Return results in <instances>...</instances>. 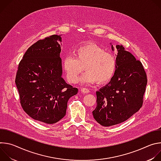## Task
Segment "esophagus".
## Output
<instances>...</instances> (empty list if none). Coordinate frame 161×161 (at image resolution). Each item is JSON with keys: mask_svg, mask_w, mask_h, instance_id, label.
Masks as SVG:
<instances>
[{"mask_svg": "<svg viewBox=\"0 0 161 161\" xmlns=\"http://www.w3.org/2000/svg\"><path fill=\"white\" fill-rule=\"evenodd\" d=\"M81 91L84 94H87V93H88L89 92H90L88 88H81Z\"/></svg>", "mask_w": 161, "mask_h": 161, "instance_id": "34e87169", "label": "esophagus"}]
</instances>
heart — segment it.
<instances>
[{
  "instance_id": "obj_1",
  "label": "heart",
  "mask_w": 161,
  "mask_h": 161,
  "mask_svg": "<svg viewBox=\"0 0 161 161\" xmlns=\"http://www.w3.org/2000/svg\"><path fill=\"white\" fill-rule=\"evenodd\" d=\"M74 57L65 58L63 66L68 80L75 83L84 70L86 73L80 81L84 84H105L111 81L117 69V60L112 53L94 42L78 47Z\"/></svg>"
}]
</instances>
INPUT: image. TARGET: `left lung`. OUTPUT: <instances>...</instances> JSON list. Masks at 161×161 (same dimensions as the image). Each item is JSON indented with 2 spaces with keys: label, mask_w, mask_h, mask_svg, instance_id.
I'll return each mask as SVG.
<instances>
[{
  "label": "left lung",
  "mask_w": 161,
  "mask_h": 161,
  "mask_svg": "<svg viewBox=\"0 0 161 161\" xmlns=\"http://www.w3.org/2000/svg\"><path fill=\"white\" fill-rule=\"evenodd\" d=\"M116 48V72L108 84L96 92L97 106L92 111L94 119L105 127L120 124L138 111L147 84L142 62L122 45ZM111 50H114L113 45Z\"/></svg>",
  "instance_id": "obj_1"
}]
</instances>
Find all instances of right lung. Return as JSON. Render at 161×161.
Here are the masks:
<instances>
[{
  "instance_id": "add662e5",
  "label": "right lung",
  "mask_w": 161,
  "mask_h": 161,
  "mask_svg": "<svg viewBox=\"0 0 161 161\" xmlns=\"http://www.w3.org/2000/svg\"><path fill=\"white\" fill-rule=\"evenodd\" d=\"M61 42V35H52L32 45L19 64L15 79L23 109L47 124L65 115L68 100L78 91L62 76Z\"/></svg>"
}]
</instances>
